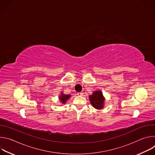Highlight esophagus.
<instances>
[{
  "instance_id": "34e87169",
  "label": "esophagus",
  "mask_w": 155,
  "mask_h": 155,
  "mask_svg": "<svg viewBox=\"0 0 155 155\" xmlns=\"http://www.w3.org/2000/svg\"><path fill=\"white\" fill-rule=\"evenodd\" d=\"M83 93L82 92H78V93H77V95L78 96H83Z\"/></svg>"
}]
</instances>
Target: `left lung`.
Returning a JSON list of instances; mask_svg holds the SVG:
<instances>
[{"label":"left lung","instance_id":"1","mask_svg":"<svg viewBox=\"0 0 155 155\" xmlns=\"http://www.w3.org/2000/svg\"><path fill=\"white\" fill-rule=\"evenodd\" d=\"M90 101L91 105L96 108L101 109L103 107L104 102V97L102 93L100 91H94L92 95L90 96Z\"/></svg>","mask_w":155,"mask_h":155}]
</instances>
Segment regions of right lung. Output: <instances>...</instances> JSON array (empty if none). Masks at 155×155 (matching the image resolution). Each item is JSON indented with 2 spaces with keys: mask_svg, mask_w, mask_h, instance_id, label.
<instances>
[{
  "mask_svg": "<svg viewBox=\"0 0 155 155\" xmlns=\"http://www.w3.org/2000/svg\"><path fill=\"white\" fill-rule=\"evenodd\" d=\"M71 96V95H68V94L65 95V94H61V96H60L59 99H60V101H61L62 103L65 104V102L67 101V100H68V99H69Z\"/></svg>",
  "mask_w": 155,
  "mask_h": 155,
  "instance_id": "right-lung-1",
  "label": "right lung"
}]
</instances>
